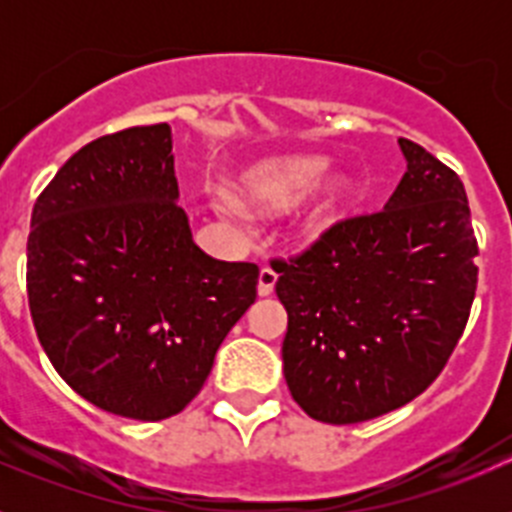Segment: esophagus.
I'll return each mask as SVG.
<instances>
[{
    "mask_svg": "<svg viewBox=\"0 0 512 512\" xmlns=\"http://www.w3.org/2000/svg\"><path fill=\"white\" fill-rule=\"evenodd\" d=\"M274 284H277V271L271 269V266H264L259 271V295L269 297L274 292Z\"/></svg>",
    "mask_w": 512,
    "mask_h": 512,
    "instance_id": "obj_1",
    "label": "esophagus"
}]
</instances>
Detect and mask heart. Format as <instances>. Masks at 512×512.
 Listing matches in <instances>:
<instances>
[{"label": "heart", "mask_w": 512, "mask_h": 512, "mask_svg": "<svg viewBox=\"0 0 512 512\" xmlns=\"http://www.w3.org/2000/svg\"><path fill=\"white\" fill-rule=\"evenodd\" d=\"M325 166H328L325 158L318 156L271 158V161L253 166L241 176L238 192L253 207H264V210L292 207L315 189V184L323 179ZM343 197H346V182L338 174L328 176L318 187V194L312 197L310 207L302 217V228L310 230V233L323 230L341 207ZM217 210L223 212L225 217L241 215V205L230 194H223L217 200Z\"/></svg>", "instance_id": "heart-1"}]
</instances>
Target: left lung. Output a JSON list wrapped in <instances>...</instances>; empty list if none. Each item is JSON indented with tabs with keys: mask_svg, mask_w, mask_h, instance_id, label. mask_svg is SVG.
<instances>
[{
	"mask_svg": "<svg viewBox=\"0 0 512 512\" xmlns=\"http://www.w3.org/2000/svg\"><path fill=\"white\" fill-rule=\"evenodd\" d=\"M408 171L384 210L330 225L274 259L287 310L284 379L310 418L372 420L423 395L477 292V235L459 174L400 138Z\"/></svg>",
	"mask_w": 512,
	"mask_h": 512,
	"instance_id": "obj_1",
	"label": "left lung"
}]
</instances>
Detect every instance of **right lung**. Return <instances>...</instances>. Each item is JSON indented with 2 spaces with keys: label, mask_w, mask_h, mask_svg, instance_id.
Masks as SVG:
<instances>
[{
  "label": "right lung",
  "mask_w": 512,
  "mask_h": 512,
  "mask_svg": "<svg viewBox=\"0 0 512 512\" xmlns=\"http://www.w3.org/2000/svg\"><path fill=\"white\" fill-rule=\"evenodd\" d=\"M166 122L102 135L35 200L27 302L71 390L107 413H182L256 300L259 266L192 241Z\"/></svg>",
  "instance_id": "add662e5"
}]
</instances>
